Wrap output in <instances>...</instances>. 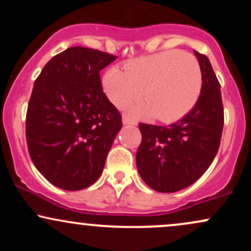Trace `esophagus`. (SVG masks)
Returning <instances> with one entry per match:
<instances>
[{
  "mask_svg": "<svg viewBox=\"0 0 251 251\" xmlns=\"http://www.w3.org/2000/svg\"><path fill=\"white\" fill-rule=\"evenodd\" d=\"M123 124H124V125H135L137 123L133 122V120H131L127 117H124L123 118Z\"/></svg>",
  "mask_w": 251,
  "mask_h": 251,
  "instance_id": "obj_1",
  "label": "esophagus"
}]
</instances>
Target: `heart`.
Wrapping results in <instances>:
<instances>
[{
  "label": "heart",
  "instance_id": "obj_1",
  "mask_svg": "<svg viewBox=\"0 0 251 251\" xmlns=\"http://www.w3.org/2000/svg\"><path fill=\"white\" fill-rule=\"evenodd\" d=\"M203 74L194 55L179 50H166L132 60L125 72L112 67L103 74L102 88L117 107L139 99L133 116L151 118L170 124L185 117L200 99Z\"/></svg>",
  "mask_w": 251,
  "mask_h": 251
}]
</instances>
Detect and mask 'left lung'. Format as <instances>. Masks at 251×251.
Wrapping results in <instances>:
<instances>
[{
  "label": "left lung",
  "instance_id": "1",
  "mask_svg": "<svg viewBox=\"0 0 251 251\" xmlns=\"http://www.w3.org/2000/svg\"><path fill=\"white\" fill-rule=\"evenodd\" d=\"M203 86L195 107L169 126L139 124L142 143L135 155L140 177L158 192L194 184L211 165L220 148L224 114L221 85L209 59L195 50Z\"/></svg>",
  "mask_w": 251,
  "mask_h": 251
}]
</instances>
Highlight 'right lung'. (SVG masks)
Returning <instances> with one entry per match:
<instances>
[{
    "instance_id": "1",
    "label": "right lung",
    "mask_w": 251,
    "mask_h": 251,
    "mask_svg": "<svg viewBox=\"0 0 251 251\" xmlns=\"http://www.w3.org/2000/svg\"><path fill=\"white\" fill-rule=\"evenodd\" d=\"M116 59L71 47L51 57L34 82L25 118L28 151L35 168L57 188L86 189L101 175L123 126L99 74Z\"/></svg>"
}]
</instances>
